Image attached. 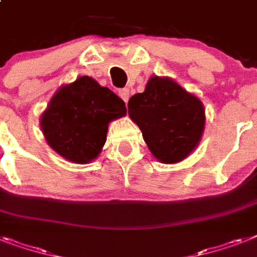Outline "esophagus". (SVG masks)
<instances>
[{
	"label": "esophagus",
	"instance_id": "1",
	"mask_svg": "<svg viewBox=\"0 0 257 257\" xmlns=\"http://www.w3.org/2000/svg\"><path fill=\"white\" fill-rule=\"evenodd\" d=\"M118 94H119V97L124 101V103L127 105V101H128V98H130V90L127 88H123V89H119L118 90Z\"/></svg>",
	"mask_w": 257,
	"mask_h": 257
}]
</instances>
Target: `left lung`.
Returning <instances> with one entry per match:
<instances>
[{"instance_id": "left-lung-1", "label": "left lung", "mask_w": 257, "mask_h": 257, "mask_svg": "<svg viewBox=\"0 0 257 257\" xmlns=\"http://www.w3.org/2000/svg\"><path fill=\"white\" fill-rule=\"evenodd\" d=\"M127 107L148 150L163 164L185 160L200 144L206 123L203 103L175 80L152 76Z\"/></svg>"}]
</instances>
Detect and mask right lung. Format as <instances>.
I'll list each match as a JSON object with an SVG mask.
<instances>
[{"instance_id":"add662e5","label":"right lung","mask_w":257,"mask_h":257,"mask_svg":"<svg viewBox=\"0 0 257 257\" xmlns=\"http://www.w3.org/2000/svg\"><path fill=\"white\" fill-rule=\"evenodd\" d=\"M124 115L126 106L115 93L80 76L57 89L39 123L47 144L61 158L88 164L102 151L110 122Z\"/></svg>"}]
</instances>
